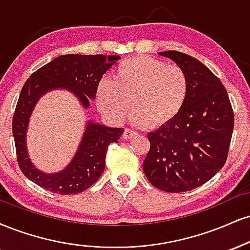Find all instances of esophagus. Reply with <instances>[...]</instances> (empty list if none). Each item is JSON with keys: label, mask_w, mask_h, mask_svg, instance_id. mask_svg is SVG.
Wrapping results in <instances>:
<instances>
[{"label": "esophagus", "mask_w": 250, "mask_h": 250, "mask_svg": "<svg viewBox=\"0 0 250 250\" xmlns=\"http://www.w3.org/2000/svg\"><path fill=\"white\" fill-rule=\"evenodd\" d=\"M136 135H137L136 131L131 130V129H128V128H125V131H123V135H122V137L125 138V140H129V138H131V137L136 136Z\"/></svg>", "instance_id": "1"}]
</instances>
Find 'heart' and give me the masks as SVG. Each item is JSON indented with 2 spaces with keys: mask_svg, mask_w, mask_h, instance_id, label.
I'll list each match as a JSON object with an SVG mask.
<instances>
[{
  "mask_svg": "<svg viewBox=\"0 0 250 250\" xmlns=\"http://www.w3.org/2000/svg\"><path fill=\"white\" fill-rule=\"evenodd\" d=\"M190 92V80L182 67L140 56L120 62L112 79H102L96 104L109 121L119 123L133 109L131 122L161 127L182 112Z\"/></svg>",
  "mask_w": 250,
  "mask_h": 250,
  "instance_id": "1",
  "label": "heart"
}]
</instances>
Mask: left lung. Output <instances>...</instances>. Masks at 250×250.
Here are the masks:
<instances>
[{
    "label": "left lung",
    "mask_w": 250,
    "mask_h": 250,
    "mask_svg": "<svg viewBox=\"0 0 250 250\" xmlns=\"http://www.w3.org/2000/svg\"><path fill=\"white\" fill-rule=\"evenodd\" d=\"M158 55L186 72L190 92L182 112L148 134L143 170L155 188L178 193L205 184L226 163L234 113L226 88L203 62L178 51Z\"/></svg>",
    "instance_id": "obj_1"
}]
</instances>
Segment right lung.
I'll list each match as a JSON object with an SVG mask.
<instances>
[{
  "instance_id": "add662e5",
  "label": "right lung",
  "mask_w": 250,
  "mask_h": 250,
  "mask_svg": "<svg viewBox=\"0 0 250 250\" xmlns=\"http://www.w3.org/2000/svg\"><path fill=\"white\" fill-rule=\"evenodd\" d=\"M119 56L64 55L53 59L30 76L21 91L13 119L17 162L26 178L45 190L59 194H76L87 190L104 172L108 146L119 142L123 128H112L89 120L76 155L70 164L56 173L38 170L29 158L26 130L39 99L47 92L66 89L87 109L95 99L96 88Z\"/></svg>"
}]
</instances>
